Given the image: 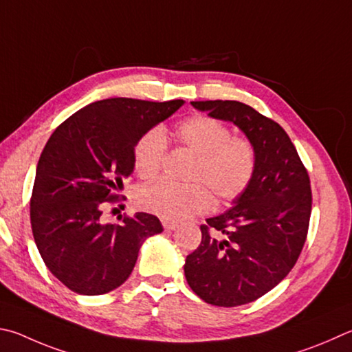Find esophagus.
<instances>
[{"instance_id": "obj_1", "label": "esophagus", "mask_w": 352, "mask_h": 352, "mask_svg": "<svg viewBox=\"0 0 352 352\" xmlns=\"http://www.w3.org/2000/svg\"><path fill=\"white\" fill-rule=\"evenodd\" d=\"M162 225H163V228L166 229V231H174V229L178 226V223L177 221H170V220H163Z\"/></svg>"}]
</instances>
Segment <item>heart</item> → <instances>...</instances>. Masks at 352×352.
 Returning a JSON list of instances; mask_svg holds the SVG:
<instances>
[{"instance_id":"1","label":"heart","mask_w":352,"mask_h":352,"mask_svg":"<svg viewBox=\"0 0 352 352\" xmlns=\"http://www.w3.org/2000/svg\"><path fill=\"white\" fill-rule=\"evenodd\" d=\"M178 146L195 155L188 172V184L164 180L143 188L140 206L166 220H182L210 209L214 203L225 206L246 192L257 170V149L248 137L232 135L223 121L195 115L174 129ZM166 155L162 129L143 133L133 148V168L142 180L158 175Z\"/></svg>"}]
</instances>
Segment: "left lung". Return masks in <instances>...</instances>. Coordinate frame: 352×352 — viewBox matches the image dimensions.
Returning <instances> with one entry per match:
<instances>
[{"mask_svg":"<svg viewBox=\"0 0 352 352\" xmlns=\"http://www.w3.org/2000/svg\"><path fill=\"white\" fill-rule=\"evenodd\" d=\"M210 117L232 121L257 149V170L235 206L208 219L184 276L215 306L251 303L291 272L308 237L312 192L308 170L285 129L251 106L231 100L190 101Z\"/></svg>","mask_w":352,"mask_h":352,"instance_id":"obj_1","label":"left lung"}]
</instances>
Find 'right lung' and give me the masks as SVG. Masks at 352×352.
<instances>
[{"instance_id": "add662e5", "label": "right lung", "mask_w": 352, "mask_h": 352, "mask_svg": "<svg viewBox=\"0 0 352 352\" xmlns=\"http://www.w3.org/2000/svg\"><path fill=\"white\" fill-rule=\"evenodd\" d=\"M183 100L107 98L87 104L56 127L38 162L30 197L32 232L44 265L82 296H101L129 278L144 239L160 234L155 215L100 220L133 170L143 133L170 117Z\"/></svg>"}]
</instances>
